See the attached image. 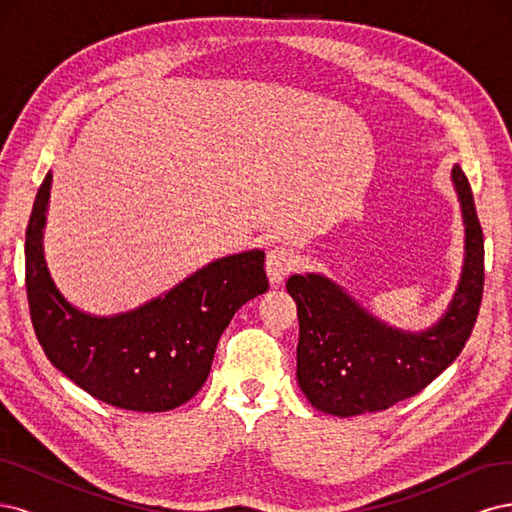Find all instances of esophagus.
I'll list each match as a JSON object with an SVG mask.
<instances>
[{"label": "esophagus", "instance_id": "obj_1", "mask_svg": "<svg viewBox=\"0 0 512 512\" xmlns=\"http://www.w3.org/2000/svg\"><path fill=\"white\" fill-rule=\"evenodd\" d=\"M297 267V256L292 254V250L284 245H277L273 250L267 254V275H269V282L275 284H282L284 277Z\"/></svg>", "mask_w": 512, "mask_h": 512}]
</instances>
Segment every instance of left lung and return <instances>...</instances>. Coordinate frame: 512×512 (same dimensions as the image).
Returning a JSON list of instances; mask_svg holds the SVG:
<instances>
[{"mask_svg": "<svg viewBox=\"0 0 512 512\" xmlns=\"http://www.w3.org/2000/svg\"><path fill=\"white\" fill-rule=\"evenodd\" d=\"M451 179L461 205L466 245L457 290L442 318L425 331L382 322L320 273L290 275L297 301V380L316 410L333 416L380 412L421 393L466 346L485 284V243L472 188L459 164Z\"/></svg>", "mask_w": 512, "mask_h": 512, "instance_id": "obj_1", "label": "left lung"}]
</instances>
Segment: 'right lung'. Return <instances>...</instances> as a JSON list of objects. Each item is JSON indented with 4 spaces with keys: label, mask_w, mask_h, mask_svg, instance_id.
Wrapping results in <instances>:
<instances>
[{
    "label": "right lung",
    "mask_w": 512,
    "mask_h": 512,
    "mask_svg": "<svg viewBox=\"0 0 512 512\" xmlns=\"http://www.w3.org/2000/svg\"><path fill=\"white\" fill-rule=\"evenodd\" d=\"M53 173H46L25 232L29 314L49 361L91 397L121 410L166 412L205 384L215 346L237 309L267 292L265 252L224 256L162 297L115 316L74 307L44 258Z\"/></svg>",
    "instance_id": "right-lung-1"
}]
</instances>
